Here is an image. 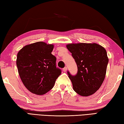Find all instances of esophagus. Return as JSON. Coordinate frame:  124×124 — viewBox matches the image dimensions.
<instances>
[{
  "label": "esophagus",
  "mask_w": 124,
  "mask_h": 124,
  "mask_svg": "<svg viewBox=\"0 0 124 124\" xmlns=\"http://www.w3.org/2000/svg\"><path fill=\"white\" fill-rule=\"evenodd\" d=\"M63 71L64 72H66L67 71V67H64V68H63Z\"/></svg>",
  "instance_id": "1"
}]
</instances>
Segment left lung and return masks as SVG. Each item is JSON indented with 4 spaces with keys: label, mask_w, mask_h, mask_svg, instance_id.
Returning <instances> with one entry per match:
<instances>
[{
    "label": "left lung",
    "mask_w": 124,
    "mask_h": 124,
    "mask_svg": "<svg viewBox=\"0 0 124 124\" xmlns=\"http://www.w3.org/2000/svg\"><path fill=\"white\" fill-rule=\"evenodd\" d=\"M78 66V73L68 71L74 91L82 96L91 95L100 88L104 81L108 62L106 49L93 43H70L66 46Z\"/></svg>",
    "instance_id": "obj_1"
}]
</instances>
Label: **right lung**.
I'll return each instance as SVG.
<instances>
[{
  "instance_id": "1",
  "label": "right lung",
  "mask_w": 124,
  "mask_h": 124,
  "mask_svg": "<svg viewBox=\"0 0 124 124\" xmlns=\"http://www.w3.org/2000/svg\"><path fill=\"white\" fill-rule=\"evenodd\" d=\"M53 44L37 42L26 45L17 54L16 64L22 82L33 94L43 95L53 88L61 74L51 54Z\"/></svg>"
}]
</instances>
